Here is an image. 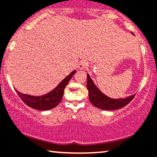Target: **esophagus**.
Here are the masks:
<instances>
[{"label": "esophagus", "instance_id": "34e87169", "mask_svg": "<svg viewBox=\"0 0 157 157\" xmlns=\"http://www.w3.org/2000/svg\"><path fill=\"white\" fill-rule=\"evenodd\" d=\"M88 67V62H87V61H81L79 63V65H78L79 69H86Z\"/></svg>", "mask_w": 157, "mask_h": 157}]
</instances>
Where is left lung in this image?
Returning <instances> with one entry per match:
<instances>
[{"label": "left lung", "mask_w": 157, "mask_h": 157, "mask_svg": "<svg viewBox=\"0 0 157 157\" xmlns=\"http://www.w3.org/2000/svg\"><path fill=\"white\" fill-rule=\"evenodd\" d=\"M87 88L88 90L89 99L93 106L102 110H116L128 105L135 97L132 96L125 98L114 99L105 96L95 85L88 74H87Z\"/></svg>", "instance_id": "left-lung-1"}]
</instances>
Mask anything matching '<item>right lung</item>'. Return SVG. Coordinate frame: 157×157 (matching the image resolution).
<instances>
[{
	"instance_id": "add662e5",
	"label": "right lung",
	"mask_w": 157,
	"mask_h": 157,
	"mask_svg": "<svg viewBox=\"0 0 157 157\" xmlns=\"http://www.w3.org/2000/svg\"><path fill=\"white\" fill-rule=\"evenodd\" d=\"M75 73H76L75 70L71 72L57 85L56 88L44 96H33L23 94L17 90H16V91L22 101L31 108L37 110H50L56 106L61 101L65 87L67 86L69 80Z\"/></svg>"
}]
</instances>
